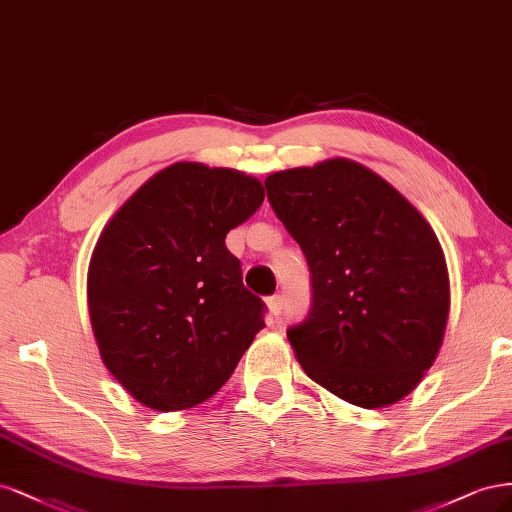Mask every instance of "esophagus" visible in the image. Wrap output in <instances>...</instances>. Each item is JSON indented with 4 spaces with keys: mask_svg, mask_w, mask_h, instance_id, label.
I'll return each instance as SVG.
<instances>
[{
    "mask_svg": "<svg viewBox=\"0 0 512 512\" xmlns=\"http://www.w3.org/2000/svg\"><path fill=\"white\" fill-rule=\"evenodd\" d=\"M266 304H268V310H270V315H280V310H283V298H280V295H272V298H268L266 300Z\"/></svg>",
    "mask_w": 512,
    "mask_h": 512,
    "instance_id": "1",
    "label": "esophagus"
}]
</instances>
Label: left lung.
Segmentation results:
<instances>
[{"label":"left lung","mask_w":512,"mask_h":512,"mask_svg":"<svg viewBox=\"0 0 512 512\" xmlns=\"http://www.w3.org/2000/svg\"><path fill=\"white\" fill-rule=\"evenodd\" d=\"M268 200L312 274V306L287 338L302 370L361 408L400 402L432 368L451 308L432 225L351 159L274 172Z\"/></svg>","instance_id":"obj_1"}]
</instances>
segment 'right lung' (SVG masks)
Returning <instances> with one entry per match:
<instances>
[{"mask_svg": "<svg viewBox=\"0 0 512 512\" xmlns=\"http://www.w3.org/2000/svg\"><path fill=\"white\" fill-rule=\"evenodd\" d=\"M263 197L253 176L178 161L104 227L87 274L91 327L104 366L142 406L206 402L266 327L225 246Z\"/></svg>", "mask_w": 512, "mask_h": 512, "instance_id": "1", "label": "right lung"}]
</instances>
